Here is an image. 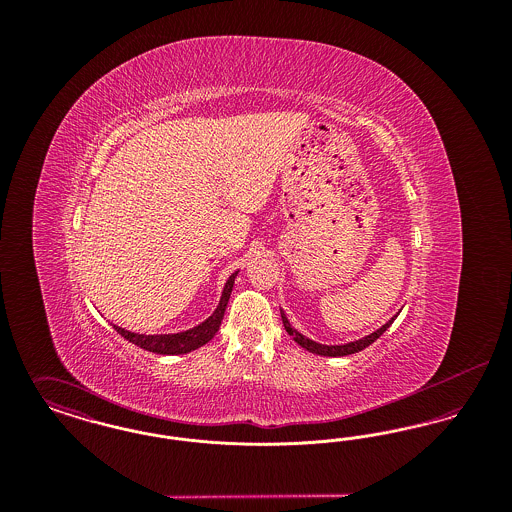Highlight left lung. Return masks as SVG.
<instances>
[{
	"label": "left lung",
	"instance_id": "1",
	"mask_svg": "<svg viewBox=\"0 0 512 512\" xmlns=\"http://www.w3.org/2000/svg\"><path fill=\"white\" fill-rule=\"evenodd\" d=\"M280 315H282L284 328H286V332L292 336L293 341H297V345H301L303 349H307V351H311V353H317V355H322V357H345V355H353V353L363 351L370 343H374V341L378 340V338L390 328L391 322L397 317V315H395V317L388 320L382 328H378L376 332L368 334V336L361 338V340L349 341V343H341V345H324V343L309 340V338H305L301 332H297L292 324H290L288 317L284 315V311H280Z\"/></svg>",
	"mask_w": 512,
	"mask_h": 512
}]
</instances>
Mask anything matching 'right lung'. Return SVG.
<instances>
[{
	"instance_id": "add662e5",
	"label": "right lung",
	"mask_w": 512,
	"mask_h": 512,
	"mask_svg": "<svg viewBox=\"0 0 512 512\" xmlns=\"http://www.w3.org/2000/svg\"><path fill=\"white\" fill-rule=\"evenodd\" d=\"M238 276V270L226 280L224 284V290L220 295L219 305L217 309L213 311V315L203 320L201 324H197L194 328L186 330V332H178V334H153V336H147V334H136V332H130V330H124L121 326H115L113 328L121 334L124 340L151 351V353H159V355H184V353H190L197 347L205 345L207 341L213 340V336L219 332L220 322L224 317V311H226V305H228V299H230V293L234 288V280Z\"/></svg>"
}]
</instances>
